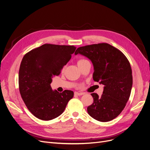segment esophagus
<instances>
[{
    "label": "esophagus",
    "mask_w": 150,
    "mask_h": 150,
    "mask_svg": "<svg viewBox=\"0 0 150 150\" xmlns=\"http://www.w3.org/2000/svg\"><path fill=\"white\" fill-rule=\"evenodd\" d=\"M74 93H75V96H82L84 94L83 92H75Z\"/></svg>",
    "instance_id": "esophagus-1"
}]
</instances>
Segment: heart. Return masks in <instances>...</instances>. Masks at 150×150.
I'll use <instances>...</instances> for the list:
<instances>
[{"mask_svg": "<svg viewBox=\"0 0 150 150\" xmlns=\"http://www.w3.org/2000/svg\"><path fill=\"white\" fill-rule=\"evenodd\" d=\"M87 61V60H86V59H79L78 61V62H77V64H80V63H82V62H84V61Z\"/></svg>", "mask_w": 150, "mask_h": 150, "instance_id": "b5f03b06", "label": "heart"}]
</instances>
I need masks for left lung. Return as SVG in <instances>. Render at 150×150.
<instances>
[{"label": "left lung", "instance_id": "obj_1", "mask_svg": "<svg viewBox=\"0 0 150 150\" xmlns=\"http://www.w3.org/2000/svg\"><path fill=\"white\" fill-rule=\"evenodd\" d=\"M77 54L91 61L93 80L104 85L101 97L91 93L93 103L87 108L88 114L102 122L113 120L123 111L131 94L132 76L129 62L122 52L107 43L80 47L75 52Z\"/></svg>", "mask_w": 150, "mask_h": 150}]
</instances>
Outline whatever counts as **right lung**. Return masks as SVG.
<instances>
[{
    "mask_svg": "<svg viewBox=\"0 0 150 150\" xmlns=\"http://www.w3.org/2000/svg\"><path fill=\"white\" fill-rule=\"evenodd\" d=\"M76 49L74 45L45 44L23 57L19 71L21 97L38 119L50 120L59 116L74 97V92L52 90V78L58 75Z\"/></svg>",
    "mask_w": 150,
    "mask_h": 150,
    "instance_id": "right-lung-1",
    "label": "right lung"
}]
</instances>
